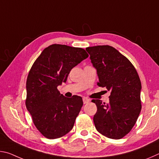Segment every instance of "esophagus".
I'll use <instances>...</instances> for the list:
<instances>
[{"instance_id":"34e87169","label":"esophagus","mask_w":159,"mask_h":159,"mask_svg":"<svg viewBox=\"0 0 159 159\" xmlns=\"http://www.w3.org/2000/svg\"><path fill=\"white\" fill-rule=\"evenodd\" d=\"M83 103L86 104V103H88V102H89L90 100L89 99H88V98H83Z\"/></svg>"}]
</instances>
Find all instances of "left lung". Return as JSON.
I'll list each match as a JSON object with an SVG mask.
<instances>
[{"instance_id":"8db88e82","label":"left lung","mask_w":159,"mask_h":159,"mask_svg":"<svg viewBox=\"0 0 159 159\" xmlns=\"http://www.w3.org/2000/svg\"><path fill=\"white\" fill-rule=\"evenodd\" d=\"M97 69L98 85L111 92L109 103L93 99L98 111L93 117L99 133L111 139H120L130 132L142 109L141 81L128 58L109 45L86 48Z\"/></svg>"}]
</instances>
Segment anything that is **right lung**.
<instances>
[{"label":"right lung","mask_w":159,"mask_h":159,"mask_svg":"<svg viewBox=\"0 0 159 159\" xmlns=\"http://www.w3.org/2000/svg\"><path fill=\"white\" fill-rule=\"evenodd\" d=\"M88 56L83 48L53 44L45 48L32 65L26 80V107L35 126L46 138H60L73 128L83 104L82 98H66L57 86Z\"/></svg>","instance_id":"add662e5"}]
</instances>
